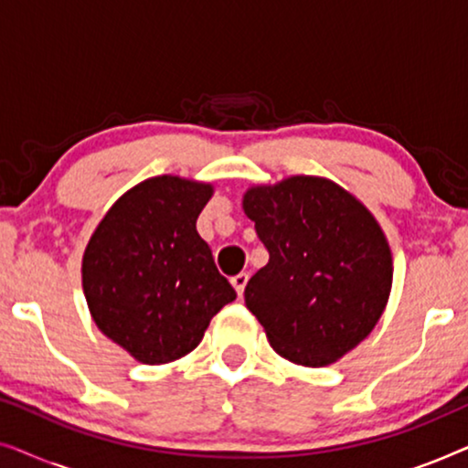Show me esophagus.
<instances>
[{"instance_id": "34e87169", "label": "esophagus", "mask_w": 468, "mask_h": 468, "mask_svg": "<svg viewBox=\"0 0 468 468\" xmlns=\"http://www.w3.org/2000/svg\"><path fill=\"white\" fill-rule=\"evenodd\" d=\"M247 281H249V274L247 272H240V274H236V277H232V285H234L236 293H239V298L242 296V293H245Z\"/></svg>"}]
</instances>
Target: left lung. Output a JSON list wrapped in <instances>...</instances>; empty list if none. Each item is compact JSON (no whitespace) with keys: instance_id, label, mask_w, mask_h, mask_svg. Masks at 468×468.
<instances>
[{"instance_id":"obj_1","label":"left lung","mask_w":468,"mask_h":468,"mask_svg":"<svg viewBox=\"0 0 468 468\" xmlns=\"http://www.w3.org/2000/svg\"><path fill=\"white\" fill-rule=\"evenodd\" d=\"M242 210L271 253L245 287L271 347L309 368L341 360L373 332L392 292L379 221L338 183L309 175L251 185Z\"/></svg>"}]
</instances>
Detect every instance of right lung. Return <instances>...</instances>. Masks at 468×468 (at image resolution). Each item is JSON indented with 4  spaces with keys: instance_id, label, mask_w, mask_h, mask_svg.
Instances as JSON below:
<instances>
[{
    "instance_id": "add662e5",
    "label": "right lung",
    "mask_w": 468,
    "mask_h": 468,
    "mask_svg": "<svg viewBox=\"0 0 468 468\" xmlns=\"http://www.w3.org/2000/svg\"><path fill=\"white\" fill-rule=\"evenodd\" d=\"M213 191L194 178H146L108 208L87 242L80 272L89 313L133 360L187 356L236 298L196 229Z\"/></svg>"
}]
</instances>
